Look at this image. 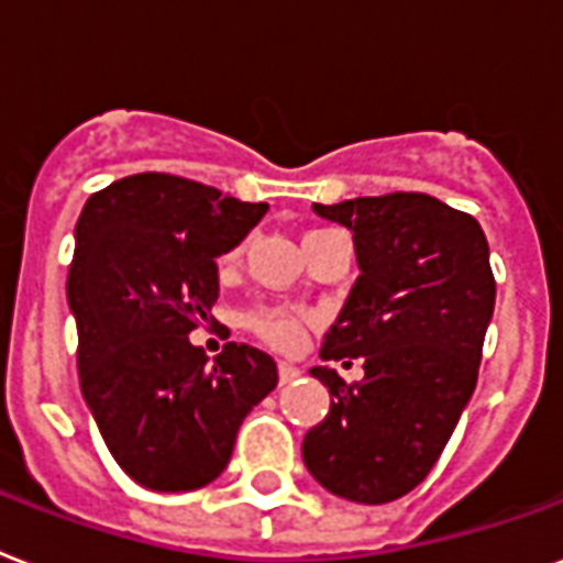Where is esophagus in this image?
I'll list each match as a JSON object with an SVG mask.
<instances>
[{
    "label": "esophagus",
    "instance_id": "1",
    "mask_svg": "<svg viewBox=\"0 0 563 563\" xmlns=\"http://www.w3.org/2000/svg\"><path fill=\"white\" fill-rule=\"evenodd\" d=\"M295 377H300V368L295 366V363L280 360V384H289V380H295Z\"/></svg>",
    "mask_w": 563,
    "mask_h": 563
}]
</instances>
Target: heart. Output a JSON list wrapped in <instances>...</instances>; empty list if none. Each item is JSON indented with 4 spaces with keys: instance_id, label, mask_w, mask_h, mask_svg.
Segmentation results:
<instances>
[{
    "instance_id": "heart-1",
    "label": "heart",
    "mask_w": 563,
    "mask_h": 563,
    "mask_svg": "<svg viewBox=\"0 0 563 563\" xmlns=\"http://www.w3.org/2000/svg\"><path fill=\"white\" fill-rule=\"evenodd\" d=\"M303 324L307 321L295 316V312L286 310H265L256 312L251 319V328L265 339V342H272L274 349L291 351L298 349L300 339H303Z\"/></svg>"
}]
</instances>
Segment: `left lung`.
Here are the masks:
<instances>
[{
  "label": "left lung",
  "instance_id": "1",
  "mask_svg": "<svg viewBox=\"0 0 563 563\" xmlns=\"http://www.w3.org/2000/svg\"><path fill=\"white\" fill-rule=\"evenodd\" d=\"M351 233L360 277L321 360L363 357V380L312 366L330 413L303 437L316 482L360 505H384L424 482L478 384L496 307L490 247L472 214L428 195L312 203Z\"/></svg>",
  "mask_w": 563,
  "mask_h": 563
}]
</instances>
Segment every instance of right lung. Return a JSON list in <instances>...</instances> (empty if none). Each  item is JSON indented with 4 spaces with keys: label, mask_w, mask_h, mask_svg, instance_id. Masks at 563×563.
<instances>
[{
    "label": "right lung",
    "mask_w": 563,
    "mask_h": 563,
    "mask_svg": "<svg viewBox=\"0 0 563 563\" xmlns=\"http://www.w3.org/2000/svg\"><path fill=\"white\" fill-rule=\"evenodd\" d=\"M268 203L135 174L88 197L67 277L85 405L132 482L197 490L230 463L244 416L277 386L265 351L227 342L212 366L188 333L218 300V256Z\"/></svg>",
    "instance_id": "right-lung-1"
}]
</instances>
